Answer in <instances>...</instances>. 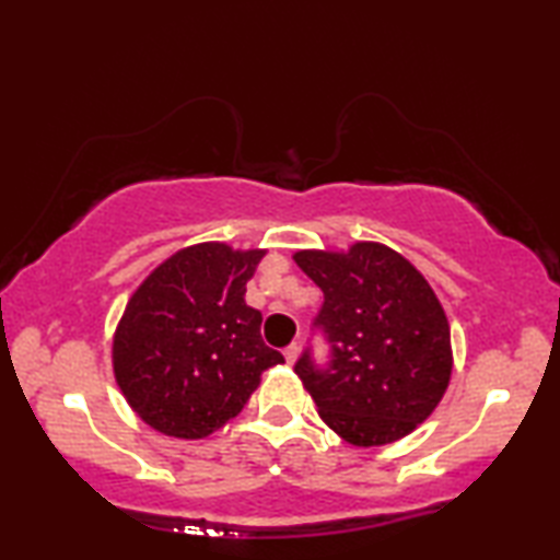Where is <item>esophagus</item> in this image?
<instances>
[{
    "mask_svg": "<svg viewBox=\"0 0 560 560\" xmlns=\"http://www.w3.org/2000/svg\"><path fill=\"white\" fill-rule=\"evenodd\" d=\"M283 358H287V363H289V365L296 363V358H299V346H296V343H291L287 350H283Z\"/></svg>",
    "mask_w": 560,
    "mask_h": 560,
    "instance_id": "34e87169",
    "label": "esophagus"
}]
</instances>
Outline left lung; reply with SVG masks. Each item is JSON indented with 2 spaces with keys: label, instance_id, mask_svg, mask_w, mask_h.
<instances>
[{
  "label": "left lung",
  "instance_id": "left-lung-1",
  "mask_svg": "<svg viewBox=\"0 0 560 560\" xmlns=\"http://www.w3.org/2000/svg\"><path fill=\"white\" fill-rule=\"evenodd\" d=\"M293 261L324 291L314 326L328 338L330 363L318 368L303 353L293 368L320 420L355 447L407 438L452 377L450 320L428 279L381 242L301 249Z\"/></svg>",
  "mask_w": 560,
  "mask_h": 560
}]
</instances>
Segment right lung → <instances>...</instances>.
Returning <instances> with one entry per match:
<instances>
[{"mask_svg": "<svg viewBox=\"0 0 560 560\" xmlns=\"http://www.w3.org/2000/svg\"><path fill=\"white\" fill-rule=\"evenodd\" d=\"M261 257L224 242L192 244L132 291L113 334V375L153 430L207 438L242 412L264 371L283 363L244 301Z\"/></svg>", "mask_w": 560, "mask_h": 560, "instance_id": "1", "label": "right lung"}]
</instances>
